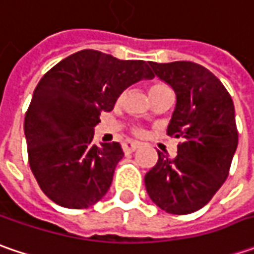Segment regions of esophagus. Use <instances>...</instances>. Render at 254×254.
I'll return each mask as SVG.
<instances>
[{
  "mask_svg": "<svg viewBox=\"0 0 254 254\" xmlns=\"http://www.w3.org/2000/svg\"><path fill=\"white\" fill-rule=\"evenodd\" d=\"M138 147H140V144H138V142H131V141L123 142V150H124V152L135 151Z\"/></svg>",
  "mask_w": 254,
  "mask_h": 254,
  "instance_id": "1",
  "label": "esophagus"
}]
</instances>
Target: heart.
<instances>
[{"mask_svg": "<svg viewBox=\"0 0 254 254\" xmlns=\"http://www.w3.org/2000/svg\"><path fill=\"white\" fill-rule=\"evenodd\" d=\"M165 89H170L168 86L165 83H161V82H154L148 86V94H152V93H157V92H161V90H165ZM135 134L137 135H141L142 131L141 130H135Z\"/></svg>", "mask_w": 254, "mask_h": 254, "instance_id": "1", "label": "heart"}]
</instances>
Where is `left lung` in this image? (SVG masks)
<instances>
[{
  "instance_id": "left-lung-1",
  "label": "left lung",
  "mask_w": 254,
  "mask_h": 254,
  "mask_svg": "<svg viewBox=\"0 0 254 254\" xmlns=\"http://www.w3.org/2000/svg\"><path fill=\"white\" fill-rule=\"evenodd\" d=\"M150 64L177 94L167 134L182 141L174 158L158 151L145 174V190L162 210L187 215L203 208L229 175L238 147L235 106L222 82L200 64Z\"/></svg>"
}]
</instances>
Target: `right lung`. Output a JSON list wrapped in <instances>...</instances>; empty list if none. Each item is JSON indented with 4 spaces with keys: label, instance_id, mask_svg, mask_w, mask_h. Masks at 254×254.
I'll return each instance as SVG.
<instances>
[{
    "label": "right lung",
    "instance_id": "obj_1",
    "mask_svg": "<svg viewBox=\"0 0 254 254\" xmlns=\"http://www.w3.org/2000/svg\"><path fill=\"white\" fill-rule=\"evenodd\" d=\"M150 62L120 61L84 49L44 74L25 114L29 167L55 203L84 209L110 188L124 152L119 142H93L100 113L112 112L128 86L151 79Z\"/></svg>",
    "mask_w": 254,
    "mask_h": 254
}]
</instances>
